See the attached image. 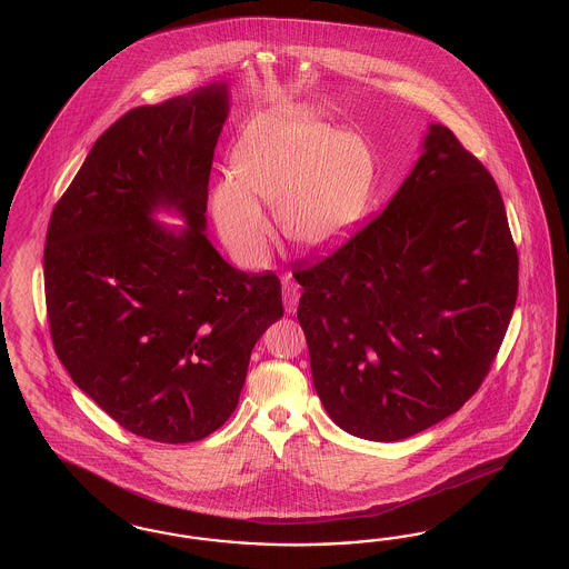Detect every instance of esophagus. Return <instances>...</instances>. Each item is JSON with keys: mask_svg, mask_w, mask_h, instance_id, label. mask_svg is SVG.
Here are the masks:
<instances>
[{"mask_svg": "<svg viewBox=\"0 0 569 569\" xmlns=\"http://www.w3.org/2000/svg\"><path fill=\"white\" fill-rule=\"evenodd\" d=\"M298 298H300L298 286L293 283L290 277H286V279H283V305H286V312H296Z\"/></svg>", "mask_w": 569, "mask_h": 569, "instance_id": "esophagus-1", "label": "esophagus"}]
</instances>
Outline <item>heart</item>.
<instances>
[{"label":"heart","instance_id":"obj_1","mask_svg":"<svg viewBox=\"0 0 569 569\" xmlns=\"http://www.w3.org/2000/svg\"><path fill=\"white\" fill-rule=\"evenodd\" d=\"M233 169L212 190V214L224 243L248 264H260L269 252L271 223L260 204L277 210L288 240L328 250L352 233L378 183L367 139L302 108L248 131L233 152Z\"/></svg>","mask_w":569,"mask_h":569}]
</instances>
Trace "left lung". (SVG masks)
Segmentation results:
<instances>
[{"instance_id":"obj_1","label":"left lung","mask_w":569,"mask_h":569,"mask_svg":"<svg viewBox=\"0 0 569 569\" xmlns=\"http://www.w3.org/2000/svg\"><path fill=\"white\" fill-rule=\"evenodd\" d=\"M517 271L492 174L448 127L430 124L386 210L293 273L312 383L331 421L398 442L457 413L499 352Z\"/></svg>"}]
</instances>
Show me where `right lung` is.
<instances>
[{"mask_svg": "<svg viewBox=\"0 0 569 569\" xmlns=\"http://www.w3.org/2000/svg\"><path fill=\"white\" fill-rule=\"evenodd\" d=\"M224 83L139 106L108 127L53 207L43 252L58 359L136 436L183 445L236 411L252 348L283 317L276 273L208 241V177ZM172 209L187 227L158 224Z\"/></svg>", "mask_w": 569, "mask_h": 569, "instance_id": "obj_1", "label": "right lung"}]
</instances>
